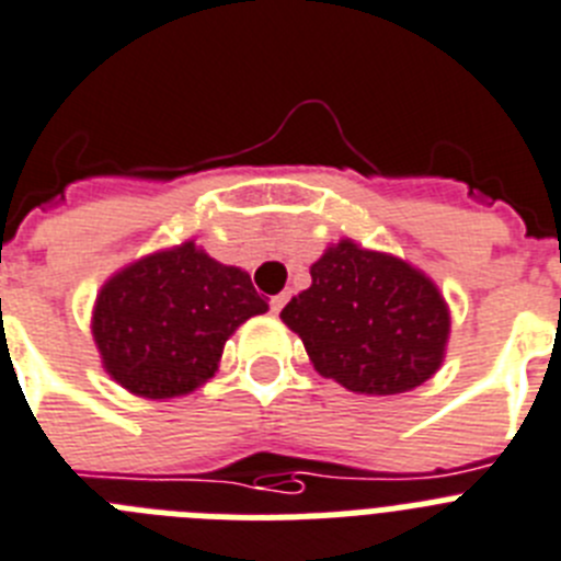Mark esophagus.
Listing matches in <instances>:
<instances>
[{"instance_id": "esophagus-1", "label": "esophagus", "mask_w": 561, "mask_h": 561, "mask_svg": "<svg viewBox=\"0 0 561 561\" xmlns=\"http://www.w3.org/2000/svg\"><path fill=\"white\" fill-rule=\"evenodd\" d=\"M286 300H289V295H275V298H272L270 300V309H272V312H280V309H284V306H286Z\"/></svg>"}]
</instances>
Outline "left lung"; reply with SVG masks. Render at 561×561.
<instances>
[{
    "instance_id": "8db88e82",
    "label": "left lung",
    "mask_w": 561,
    "mask_h": 561,
    "mask_svg": "<svg viewBox=\"0 0 561 561\" xmlns=\"http://www.w3.org/2000/svg\"><path fill=\"white\" fill-rule=\"evenodd\" d=\"M312 286L280 320L320 375L357 394H403L445 357L451 314L431 277L386 252L340 241L312 263Z\"/></svg>"
}]
</instances>
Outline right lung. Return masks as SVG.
<instances>
[{
	"label": "right lung",
	"instance_id": "obj_1",
	"mask_svg": "<svg viewBox=\"0 0 561 561\" xmlns=\"http://www.w3.org/2000/svg\"><path fill=\"white\" fill-rule=\"evenodd\" d=\"M266 309L247 272L186 241L110 277L95 298L93 340L118 386L170 400L207 382L234 329Z\"/></svg>",
	"mask_w": 561,
	"mask_h": 561
}]
</instances>
